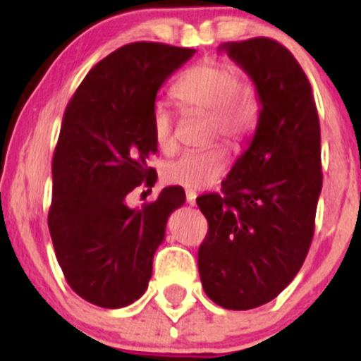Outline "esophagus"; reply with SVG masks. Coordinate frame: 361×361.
Instances as JSON below:
<instances>
[{
	"label": "esophagus",
	"mask_w": 361,
	"mask_h": 361,
	"mask_svg": "<svg viewBox=\"0 0 361 361\" xmlns=\"http://www.w3.org/2000/svg\"><path fill=\"white\" fill-rule=\"evenodd\" d=\"M195 199H197V194L194 190H187V202L190 206H195Z\"/></svg>",
	"instance_id": "obj_1"
}]
</instances>
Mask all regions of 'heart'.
Masks as SVG:
<instances>
[{
	"instance_id": "b5f03b06",
	"label": "heart",
	"mask_w": 361,
	"mask_h": 361,
	"mask_svg": "<svg viewBox=\"0 0 361 361\" xmlns=\"http://www.w3.org/2000/svg\"><path fill=\"white\" fill-rule=\"evenodd\" d=\"M171 94L185 111L207 113L209 140L221 136L228 143H239L253 126V104L232 64L204 59L178 78ZM152 134L159 150H173L174 116L162 104H157L152 111ZM225 169L227 152L220 145H214L202 152H185L166 164L162 174L167 183L188 190H202L218 183Z\"/></svg>"
}]
</instances>
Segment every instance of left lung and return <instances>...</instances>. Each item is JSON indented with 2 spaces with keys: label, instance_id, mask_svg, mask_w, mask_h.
Returning a JSON list of instances; mask_svg holds the SVG:
<instances>
[{
  "label": "left lung",
  "instance_id": "left-lung-1",
  "mask_svg": "<svg viewBox=\"0 0 361 361\" xmlns=\"http://www.w3.org/2000/svg\"><path fill=\"white\" fill-rule=\"evenodd\" d=\"M258 94L257 127L220 194L197 199L207 220L199 246L202 288L214 304L246 311L278 297L300 271L322 192V134L311 83L271 38L220 47Z\"/></svg>",
  "mask_w": 361,
  "mask_h": 361
}]
</instances>
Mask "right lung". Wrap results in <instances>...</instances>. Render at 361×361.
<instances>
[{
	"label": "right lung",
	"instance_id": "right-lung-1",
	"mask_svg": "<svg viewBox=\"0 0 361 361\" xmlns=\"http://www.w3.org/2000/svg\"><path fill=\"white\" fill-rule=\"evenodd\" d=\"M194 49L137 42L96 64L68 103L52 160L49 228L68 285L104 309L133 304L148 288L166 224L183 188L129 207L127 194L154 187L152 111L162 83Z\"/></svg>",
	"mask_w": 361,
	"mask_h": 361
}]
</instances>
